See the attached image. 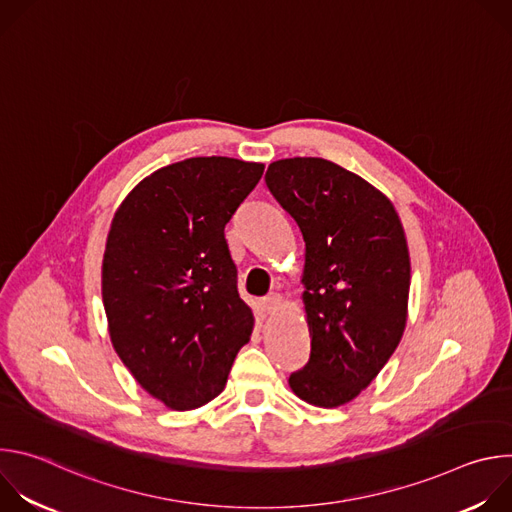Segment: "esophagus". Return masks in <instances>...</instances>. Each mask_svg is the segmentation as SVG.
<instances>
[{
  "label": "esophagus",
  "instance_id": "esophagus-1",
  "mask_svg": "<svg viewBox=\"0 0 512 512\" xmlns=\"http://www.w3.org/2000/svg\"><path fill=\"white\" fill-rule=\"evenodd\" d=\"M261 306H263V312L273 314V312H277L279 306H281V296H279V294H269V296H265V298L261 300Z\"/></svg>",
  "mask_w": 512,
  "mask_h": 512
}]
</instances>
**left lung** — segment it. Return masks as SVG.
Returning a JSON list of instances; mask_svg holds the SVG:
<instances>
[{
  "label": "left lung",
  "mask_w": 512,
  "mask_h": 512,
  "mask_svg": "<svg viewBox=\"0 0 512 512\" xmlns=\"http://www.w3.org/2000/svg\"><path fill=\"white\" fill-rule=\"evenodd\" d=\"M275 200L304 241V306L312 350L289 387L318 407L352 401L381 373L407 322L411 265L391 200L322 158L267 168Z\"/></svg>",
  "instance_id": "1"
}]
</instances>
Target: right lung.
Returning a JSON list of instances; mask_svg holds the SVG:
<instances>
[{
  "label": "right lung",
  "instance_id": "right-lung-1",
  "mask_svg": "<svg viewBox=\"0 0 512 512\" xmlns=\"http://www.w3.org/2000/svg\"><path fill=\"white\" fill-rule=\"evenodd\" d=\"M265 166L190 158L141 180L117 208L103 257L115 352L164 405L196 409L225 389L253 332L225 225Z\"/></svg>",
  "mask_w": 512,
  "mask_h": 512
}]
</instances>
